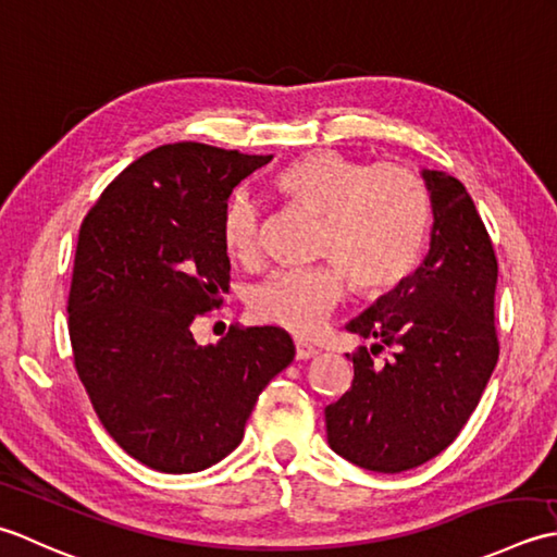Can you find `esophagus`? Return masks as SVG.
<instances>
[{"label": "esophagus", "mask_w": 557, "mask_h": 557, "mask_svg": "<svg viewBox=\"0 0 557 557\" xmlns=\"http://www.w3.org/2000/svg\"><path fill=\"white\" fill-rule=\"evenodd\" d=\"M320 350H317L314 346L305 344V342H295V360H308V358H314Z\"/></svg>", "instance_id": "34e87169"}]
</instances>
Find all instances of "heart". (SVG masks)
Returning a JSON list of instances; mask_svg holds the SVG:
<instances>
[{"label": "heart", "mask_w": 557, "mask_h": 557, "mask_svg": "<svg viewBox=\"0 0 557 557\" xmlns=\"http://www.w3.org/2000/svg\"><path fill=\"white\" fill-rule=\"evenodd\" d=\"M278 189L322 215L320 257L334 264L271 274L252 293L262 322L308 336L344 300L346 278L356 293L392 290L421 255L428 231L425 187L411 168L374 163L336 151H312L283 170ZM262 213L247 191H237L223 215V243L235 259L259 252Z\"/></svg>", "instance_id": "1"}]
</instances>
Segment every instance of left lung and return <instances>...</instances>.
Listing matches in <instances>:
<instances>
[{
    "label": "left lung",
    "instance_id": "obj_1",
    "mask_svg": "<svg viewBox=\"0 0 557 557\" xmlns=\"http://www.w3.org/2000/svg\"><path fill=\"white\" fill-rule=\"evenodd\" d=\"M433 209L430 247L411 276L346 329L377 338L354 360V384L324 408L329 447L360 469L399 473L445 451L495 370L497 259L475 203L457 177L423 170Z\"/></svg>",
    "mask_w": 557,
    "mask_h": 557
}]
</instances>
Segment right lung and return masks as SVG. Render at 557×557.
<instances>
[{
    "label": "right lung",
    "mask_w": 557,
    "mask_h": 557,
    "mask_svg": "<svg viewBox=\"0 0 557 557\" xmlns=\"http://www.w3.org/2000/svg\"><path fill=\"white\" fill-rule=\"evenodd\" d=\"M271 158L158 146L112 180L78 231L66 305L74 368L110 437L149 469L195 473L228 457L295 356L278 326L233 324L215 346L191 334L228 290L233 189Z\"/></svg>",
    "instance_id": "right-lung-1"
}]
</instances>
